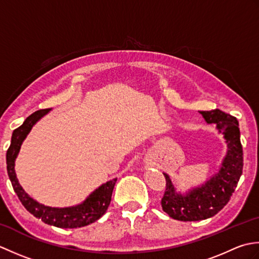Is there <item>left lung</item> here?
I'll use <instances>...</instances> for the list:
<instances>
[{"instance_id": "obj_1", "label": "left lung", "mask_w": 259, "mask_h": 259, "mask_svg": "<svg viewBox=\"0 0 259 259\" xmlns=\"http://www.w3.org/2000/svg\"><path fill=\"white\" fill-rule=\"evenodd\" d=\"M200 113L207 123L217 124L218 131L226 140L228 151L219 172L205 185L186 195L177 194L169 176L163 174L166 190L161 198L162 210L181 222L203 221L221 211L227 205L243 174V147L237 119L219 109Z\"/></svg>"}]
</instances>
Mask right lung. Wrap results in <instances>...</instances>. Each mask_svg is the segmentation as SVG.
<instances>
[{"label": "right lung", "mask_w": 259, "mask_h": 259, "mask_svg": "<svg viewBox=\"0 0 259 259\" xmlns=\"http://www.w3.org/2000/svg\"><path fill=\"white\" fill-rule=\"evenodd\" d=\"M49 111H50V109H42L33 112L25 119L23 124L13 131L11 145L7 151V168L9 178L11 183H12L13 189L15 194L18 195L22 205L34 217L41 219L43 223L59 228L83 227L87 226V225L95 223L106 212L110 205V201H111L112 191L115 183H117V178L110 180L108 183L99 187L81 205L68 208H52L41 205L37 201L33 200L22 189L18 178L15 176L14 161L20 151L22 142L25 139L26 135L30 133L33 124Z\"/></svg>", "instance_id": "add662e5"}]
</instances>
